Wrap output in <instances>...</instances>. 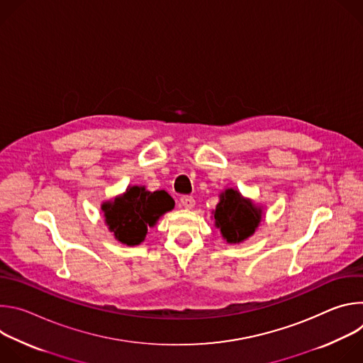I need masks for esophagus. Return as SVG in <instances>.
I'll list each match as a JSON object with an SVG mask.
<instances>
[{
  "mask_svg": "<svg viewBox=\"0 0 363 363\" xmlns=\"http://www.w3.org/2000/svg\"><path fill=\"white\" fill-rule=\"evenodd\" d=\"M179 202H181V206H182V208H186V210L194 208V205H195V199H194L192 196H188V195L181 196Z\"/></svg>",
  "mask_w": 363,
  "mask_h": 363,
  "instance_id": "obj_1",
  "label": "esophagus"
}]
</instances>
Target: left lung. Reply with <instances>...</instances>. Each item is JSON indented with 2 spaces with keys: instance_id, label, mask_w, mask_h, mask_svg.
Listing matches in <instances>:
<instances>
[{
  "instance_id": "1",
  "label": "left lung",
  "mask_w": 363,
  "mask_h": 363,
  "mask_svg": "<svg viewBox=\"0 0 363 363\" xmlns=\"http://www.w3.org/2000/svg\"><path fill=\"white\" fill-rule=\"evenodd\" d=\"M213 214L216 227L220 228L224 240L230 244H238L251 237L263 218L260 206L233 188L221 192Z\"/></svg>"
}]
</instances>
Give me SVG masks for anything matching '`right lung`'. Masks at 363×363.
I'll return each mask as SVG.
<instances>
[{
	"instance_id": "add662e5",
	"label": "right lung",
	"mask_w": 363,
	"mask_h": 363,
	"mask_svg": "<svg viewBox=\"0 0 363 363\" xmlns=\"http://www.w3.org/2000/svg\"><path fill=\"white\" fill-rule=\"evenodd\" d=\"M172 196L161 191H146L145 186L132 185L113 201L101 203L105 223L115 238L125 245H139L147 233L168 211L174 210Z\"/></svg>"
}]
</instances>
